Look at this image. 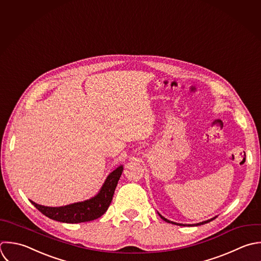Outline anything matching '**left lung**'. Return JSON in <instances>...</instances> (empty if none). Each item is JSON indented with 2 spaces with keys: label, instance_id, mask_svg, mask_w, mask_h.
Returning <instances> with one entry per match:
<instances>
[{
  "label": "left lung",
  "instance_id": "1",
  "mask_svg": "<svg viewBox=\"0 0 261 261\" xmlns=\"http://www.w3.org/2000/svg\"><path fill=\"white\" fill-rule=\"evenodd\" d=\"M159 214V216L165 221V222H167V223H170V224H174V225H177V226H182V227H185V226H188V227H191V226H201V225H204V224H207V223H210V222H212L213 220H215V219H217L218 218V216L217 217H214V218H212V219H210V220H207V221H204V222H201V223H197V224H179V223H175V222H172V221H170V220H168V219H166L165 217H163L160 213H158Z\"/></svg>",
  "mask_w": 261,
  "mask_h": 261
}]
</instances>
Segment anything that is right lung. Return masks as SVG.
Returning a JSON list of instances; mask_svg holds the SVG:
<instances>
[{"label":"right lung","instance_id":"add662e5","mask_svg":"<svg viewBox=\"0 0 261 261\" xmlns=\"http://www.w3.org/2000/svg\"><path fill=\"white\" fill-rule=\"evenodd\" d=\"M123 169L121 165L110 173L97 194L87 200L58 207L43 206L32 200L30 202L45 217L61 223L78 224L96 220L108 211Z\"/></svg>","mask_w":261,"mask_h":261}]
</instances>
